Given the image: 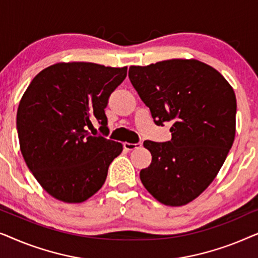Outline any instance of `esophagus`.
Instances as JSON below:
<instances>
[{"label": "esophagus", "instance_id": "esophagus-1", "mask_svg": "<svg viewBox=\"0 0 258 258\" xmlns=\"http://www.w3.org/2000/svg\"><path fill=\"white\" fill-rule=\"evenodd\" d=\"M123 147H124L125 150H134L137 149V148L142 147V143H129V142H124L123 143Z\"/></svg>", "mask_w": 258, "mask_h": 258}]
</instances>
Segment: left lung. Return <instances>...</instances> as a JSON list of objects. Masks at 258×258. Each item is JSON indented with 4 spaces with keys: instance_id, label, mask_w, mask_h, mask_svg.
Masks as SVG:
<instances>
[{
    "instance_id": "obj_1",
    "label": "left lung",
    "mask_w": 258,
    "mask_h": 258,
    "mask_svg": "<svg viewBox=\"0 0 258 258\" xmlns=\"http://www.w3.org/2000/svg\"><path fill=\"white\" fill-rule=\"evenodd\" d=\"M130 82L155 123L172 122L171 141H144L151 163L140 178L165 206H185L216 177L236 133V96L221 73L190 58L129 68Z\"/></svg>"
}]
</instances>
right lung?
Listing matches in <instances>:
<instances>
[{
    "label": "right lung",
    "mask_w": 258,
    "mask_h": 258,
    "mask_svg": "<svg viewBox=\"0 0 258 258\" xmlns=\"http://www.w3.org/2000/svg\"><path fill=\"white\" fill-rule=\"evenodd\" d=\"M126 67L59 62L31 81L17 109V133L24 161L42 188L64 203H82L104 184L122 143L108 133L104 109L123 82Z\"/></svg>",
    "instance_id": "obj_1"
}]
</instances>
